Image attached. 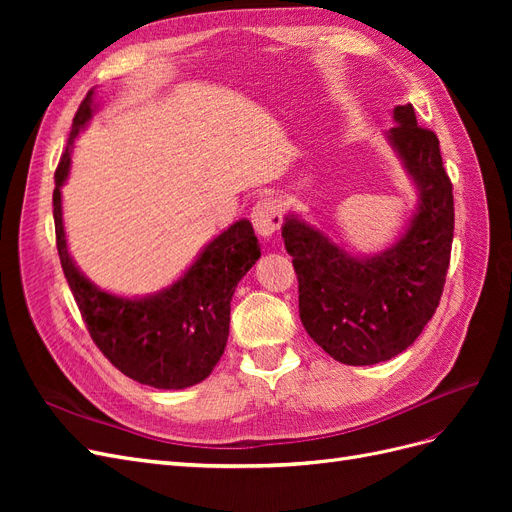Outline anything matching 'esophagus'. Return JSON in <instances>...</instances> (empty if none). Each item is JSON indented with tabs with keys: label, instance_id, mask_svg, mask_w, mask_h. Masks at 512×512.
I'll list each match as a JSON object with an SVG mask.
<instances>
[{
	"label": "esophagus",
	"instance_id": "esophagus-1",
	"mask_svg": "<svg viewBox=\"0 0 512 512\" xmlns=\"http://www.w3.org/2000/svg\"><path fill=\"white\" fill-rule=\"evenodd\" d=\"M252 224L260 237H273L282 226V207L277 200H258L252 209Z\"/></svg>",
	"mask_w": 512,
	"mask_h": 512
}]
</instances>
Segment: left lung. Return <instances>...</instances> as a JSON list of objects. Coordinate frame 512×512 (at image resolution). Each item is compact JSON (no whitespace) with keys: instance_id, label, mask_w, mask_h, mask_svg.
<instances>
[{"instance_id":"left-lung-1","label":"left lung","mask_w":512,"mask_h":512,"mask_svg":"<svg viewBox=\"0 0 512 512\" xmlns=\"http://www.w3.org/2000/svg\"><path fill=\"white\" fill-rule=\"evenodd\" d=\"M386 141L412 177L418 203L389 250L354 256L322 230L286 215L282 237L299 280L307 335L344 365H374L404 352L431 320L446 282L455 228L453 183L440 141L416 126L412 104L395 106Z\"/></svg>"}]
</instances>
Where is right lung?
<instances>
[{"label": "right lung", "mask_w": 512, "mask_h": 512, "mask_svg": "<svg viewBox=\"0 0 512 512\" xmlns=\"http://www.w3.org/2000/svg\"><path fill=\"white\" fill-rule=\"evenodd\" d=\"M94 111V89H89L55 170L53 218L61 269L91 339L121 374L153 389H188L203 382L224 354L232 294L260 258L258 239L250 222H235L205 245L175 284L147 297H117L87 280L68 252L61 185L70 173L74 138Z\"/></svg>", "instance_id": "1"}]
</instances>
